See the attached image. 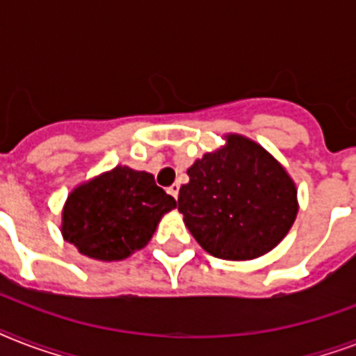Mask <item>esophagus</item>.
I'll return each mask as SVG.
<instances>
[{
	"label": "esophagus",
	"instance_id": "obj_1",
	"mask_svg": "<svg viewBox=\"0 0 356 356\" xmlns=\"http://www.w3.org/2000/svg\"><path fill=\"white\" fill-rule=\"evenodd\" d=\"M179 188H181V186H179L177 183H175V184H172V186H170V188H168V194H172L173 197H175V200H177V195H179Z\"/></svg>",
	"mask_w": 356,
	"mask_h": 356
}]
</instances>
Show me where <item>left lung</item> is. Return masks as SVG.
Here are the masks:
<instances>
[{
    "instance_id": "obj_1",
    "label": "left lung",
    "mask_w": 356,
    "mask_h": 356,
    "mask_svg": "<svg viewBox=\"0 0 356 356\" xmlns=\"http://www.w3.org/2000/svg\"><path fill=\"white\" fill-rule=\"evenodd\" d=\"M186 173L190 181L179 190V212L201 248L218 259H257L292 227L296 184L251 140L229 134L223 149L203 155Z\"/></svg>"
}]
</instances>
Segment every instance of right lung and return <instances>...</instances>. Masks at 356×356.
I'll list each match as a JSON object with an SVG mask.
<instances>
[{"label": "right lung", "mask_w": 356, "mask_h": 356, "mask_svg": "<svg viewBox=\"0 0 356 356\" xmlns=\"http://www.w3.org/2000/svg\"><path fill=\"white\" fill-rule=\"evenodd\" d=\"M175 205L151 173L116 166L68 195L63 236L90 259H127L149 242L162 214Z\"/></svg>", "instance_id": "right-lung-1"}]
</instances>
